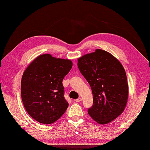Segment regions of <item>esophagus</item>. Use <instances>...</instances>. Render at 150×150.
Masks as SVG:
<instances>
[{
	"label": "esophagus",
	"instance_id": "34e87169",
	"mask_svg": "<svg viewBox=\"0 0 150 150\" xmlns=\"http://www.w3.org/2000/svg\"><path fill=\"white\" fill-rule=\"evenodd\" d=\"M81 100H82V98H78V99H76V102H81Z\"/></svg>",
	"mask_w": 150,
	"mask_h": 150
}]
</instances>
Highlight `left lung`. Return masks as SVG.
<instances>
[{
    "instance_id": "obj_1",
    "label": "left lung",
    "mask_w": 150,
    "mask_h": 150,
    "mask_svg": "<svg viewBox=\"0 0 150 150\" xmlns=\"http://www.w3.org/2000/svg\"><path fill=\"white\" fill-rule=\"evenodd\" d=\"M78 67L89 83L93 105L88 113L99 124H107L120 116L128 100L124 68L111 54L102 49L78 59Z\"/></svg>"
}]
</instances>
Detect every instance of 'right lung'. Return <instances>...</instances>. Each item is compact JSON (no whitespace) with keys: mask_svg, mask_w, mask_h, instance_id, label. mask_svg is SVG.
Instances as JSON below:
<instances>
[{"mask_svg":"<svg viewBox=\"0 0 150 150\" xmlns=\"http://www.w3.org/2000/svg\"><path fill=\"white\" fill-rule=\"evenodd\" d=\"M72 67L71 60L52 56L37 57L21 79V98L24 108L34 120L52 124L62 117L69 103L64 98L63 79Z\"/></svg>","mask_w":150,"mask_h":150,"instance_id":"obj_1","label":"right lung"}]
</instances>
